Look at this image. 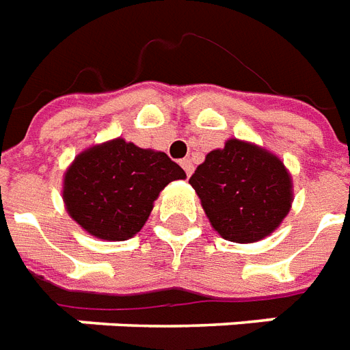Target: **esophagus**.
<instances>
[{"label":"esophagus","mask_w":350,"mask_h":350,"mask_svg":"<svg viewBox=\"0 0 350 350\" xmlns=\"http://www.w3.org/2000/svg\"><path fill=\"white\" fill-rule=\"evenodd\" d=\"M181 167H183V170H185L187 176L193 174L194 165H193V161H191V159H181Z\"/></svg>","instance_id":"obj_1"}]
</instances>
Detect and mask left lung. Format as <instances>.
Masks as SVG:
<instances>
[{
  "label": "left lung",
  "mask_w": 350,
  "mask_h": 350,
  "mask_svg": "<svg viewBox=\"0 0 350 350\" xmlns=\"http://www.w3.org/2000/svg\"><path fill=\"white\" fill-rule=\"evenodd\" d=\"M189 183L211 226L239 244L273 233L292 205V180L281 159L239 139L209 152Z\"/></svg>",
  "instance_id": "left-lung-1"
}]
</instances>
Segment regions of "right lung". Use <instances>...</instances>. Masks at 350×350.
<instances>
[{"label":"right lung","instance_id":"obj_1","mask_svg":"<svg viewBox=\"0 0 350 350\" xmlns=\"http://www.w3.org/2000/svg\"><path fill=\"white\" fill-rule=\"evenodd\" d=\"M183 178V169L165 152L113 139L77 156L64 178V202L90 234L126 240L145 226L165 187Z\"/></svg>","mask_w":350,"mask_h":350}]
</instances>
